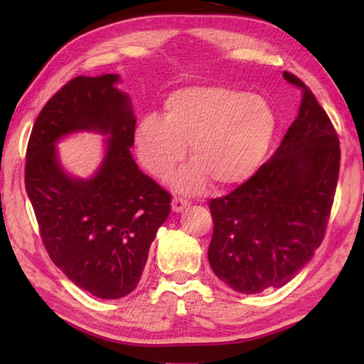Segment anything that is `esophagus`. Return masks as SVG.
Here are the masks:
<instances>
[{"label": "esophagus", "mask_w": 364, "mask_h": 364, "mask_svg": "<svg viewBox=\"0 0 364 364\" xmlns=\"http://www.w3.org/2000/svg\"><path fill=\"white\" fill-rule=\"evenodd\" d=\"M188 205H189V202L181 199V197H173V200H171V208H173L175 213L183 212Z\"/></svg>", "instance_id": "esophagus-1"}]
</instances>
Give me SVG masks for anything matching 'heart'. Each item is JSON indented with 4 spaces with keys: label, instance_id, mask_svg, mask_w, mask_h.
I'll list each match as a JSON object with an SVG mask.
<instances>
[{
    "label": "heart",
    "instance_id": "1",
    "mask_svg": "<svg viewBox=\"0 0 364 364\" xmlns=\"http://www.w3.org/2000/svg\"><path fill=\"white\" fill-rule=\"evenodd\" d=\"M278 117L260 95L228 86H188L164 101V117H141L133 132L141 164L164 176L184 157L193 162L171 175L176 191L194 194L210 180L237 186L255 173L274 141Z\"/></svg>",
    "mask_w": 364,
    "mask_h": 364
}]
</instances>
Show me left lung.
Masks as SVG:
<instances>
[{
  "label": "left lung",
  "instance_id": "1",
  "mask_svg": "<svg viewBox=\"0 0 364 364\" xmlns=\"http://www.w3.org/2000/svg\"><path fill=\"white\" fill-rule=\"evenodd\" d=\"M299 115L267 164L225 197L212 199L208 263L234 291L287 284L315 255L334 202L341 149L328 114L305 83Z\"/></svg>",
  "mask_w": 364,
  "mask_h": 364
}]
</instances>
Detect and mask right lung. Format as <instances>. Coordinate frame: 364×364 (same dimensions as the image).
<instances>
[{"label":"right lung","instance_id":"right-lung-1","mask_svg":"<svg viewBox=\"0 0 364 364\" xmlns=\"http://www.w3.org/2000/svg\"><path fill=\"white\" fill-rule=\"evenodd\" d=\"M117 73L77 77L36 117L27 147L26 189L49 257L73 284L115 300L138 286L171 196L144 175L130 149L136 117ZM107 138L100 167L70 176L57 143L75 132Z\"/></svg>","mask_w":364,"mask_h":364}]
</instances>
